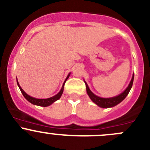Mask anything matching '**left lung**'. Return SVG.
Instances as JSON below:
<instances>
[{"instance_id":"8db88e82","label":"left lung","mask_w":150,"mask_h":150,"mask_svg":"<svg viewBox=\"0 0 150 150\" xmlns=\"http://www.w3.org/2000/svg\"><path fill=\"white\" fill-rule=\"evenodd\" d=\"M134 74L133 75L132 79H131V82H130L129 85H128V88L122 92V93H120V95L117 96H115V97L112 98H107V99H104V98H101L99 96H96L95 94H93L91 90L89 89L87 83L85 82L86 86V91H87L88 95L89 96L90 99L94 102L95 104H97L99 107H102V108H108V107H112L118 104L120 102H121L127 96V95L129 93L130 90H131V87H132L133 82H134Z\"/></svg>"}]
</instances>
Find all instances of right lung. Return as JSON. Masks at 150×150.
Listing matches in <instances>:
<instances>
[{
    "label": "right lung",
    "instance_id": "add662e5",
    "mask_svg": "<svg viewBox=\"0 0 150 150\" xmlns=\"http://www.w3.org/2000/svg\"><path fill=\"white\" fill-rule=\"evenodd\" d=\"M69 76V75H68V76L67 77L65 81H64V84H63L62 87L61 91H60L59 92V93H57V95L54 96H53V97L48 98V99H35V98L32 97V96H29L28 94H27V93H25V91H24L23 89H22V88L20 87V86H19V83H18V81H17V85H18V86H19V89H20V91H21V92H22V94H23V96H25V98L27 99V100L28 101V102H30V103H32L33 104H35V105L41 106V107H47V106L51 105V104L54 103V102H56V101H57V100H58V99H59L60 97H61L62 94V93H63V91H64V83H65L66 81L68 79Z\"/></svg>",
    "mask_w": 150,
    "mask_h": 150
}]
</instances>
